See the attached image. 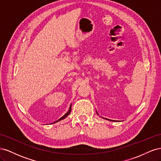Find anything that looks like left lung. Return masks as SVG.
Instances as JSON below:
<instances>
[{
    "instance_id": "obj_1",
    "label": "left lung",
    "mask_w": 161,
    "mask_h": 161,
    "mask_svg": "<svg viewBox=\"0 0 161 161\" xmlns=\"http://www.w3.org/2000/svg\"><path fill=\"white\" fill-rule=\"evenodd\" d=\"M108 120H109V119H108Z\"/></svg>"
}]
</instances>
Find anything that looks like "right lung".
<instances>
[{"instance_id":"obj_1","label":"right lung","mask_w":161,"mask_h":161,"mask_svg":"<svg viewBox=\"0 0 161 161\" xmlns=\"http://www.w3.org/2000/svg\"><path fill=\"white\" fill-rule=\"evenodd\" d=\"M70 111H71V105L70 106V109L69 110V111H68V112H67V113H66V114H65V115H64V116H62L61 118H60L59 119H58L57 121H56L54 123H56V122H58V121H60V120H62V119H64V118H66V117H67L68 115H69L70 114Z\"/></svg>"}]
</instances>
